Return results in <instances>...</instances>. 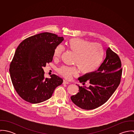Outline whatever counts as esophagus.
<instances>
[{
  "label": "esophagus",
  "mask_w": 134,
  "mask_h": 134,
  "mask_svg": "<svg viewBox=\"0 0 134 134\" xmlns=\"http://www.w3.org/2000/svg\"><path fill=\"white\" fill-rule=\"evenodd\" d=\"M63 84H69V83H70V82H68V81L65 80H63Z\"/></svg>",
  "instance_id": "34e87169"
}]
</instances>
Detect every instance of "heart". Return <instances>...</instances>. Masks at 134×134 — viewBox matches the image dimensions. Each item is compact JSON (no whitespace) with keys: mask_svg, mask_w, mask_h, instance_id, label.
Here are the masks:
<instances>
[{"mask_svg":"<svg viewBox=\"0 0 134 134\" xmlns=\"http://www.w3.org/2000/svg\"><path fill=\"white\" fill-rule=\"evenodd\" d=\"M70 51L76 55L74 63L78 66L80 72L85 75L94 73L101 65L104 51L101 45L82 38H72L67 43ZM64 48L61 45H58L55 48L53 58L58 59L60 57ZM58 72L63 76L70 79L76 76L78 70L76 66H62L58 69Z\"/></svg>","mask_w":134,"mask_h":134,"instance_id":"b5f03b06","label":"heart"}]
</instances>
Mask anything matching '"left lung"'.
<instances>
[{
    "label": "left lung",
    "mask_w": 134,
    "mask_h": 134,
    "mask_svg": "<svg viewBox=\"0 0 134 134\" xmlns=\"http://www.w3.org/2000/svg\"><path fill=\"white\" fill-rule=\"evenodd\" d=\"M103 62L94 73L78 78L80 82L90 83L88 87L78 85L79 92L71 97L72 101L85 110L96 108L113 95L119 86L122 75L121 62L116 54L110 47L107 48Z\"/></svg>",
    "instance_id": "1"
}]
</instances>
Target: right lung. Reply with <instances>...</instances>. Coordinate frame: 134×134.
I'll list each match as a JSON object with an SVG mask.
<instances>
[{"instance_id": "obj_1", "label": "right lung", "mask_w": 134, "mask_h": 134, "mask_svg": "<svg viewBox=\"0 0 134 134\" xmlns=\"http://www.w3.org/2000/svg\"><path fill=\"white\" fill-rule=\"evenodd\" d=\"M63 40L55 34L44 32L19 44L9 72L14 88L25 100L32 104L46 100L62 83L63 79L55 74L45 78L43 68L52 61L55 48Z\"/></svg>"}]
</instances>
